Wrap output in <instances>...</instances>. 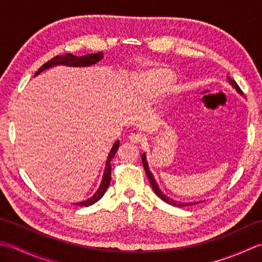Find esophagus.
<instances>
[{
  "label": "esophagus",
  "instance_id": "34e87169",
  "mask_svg": "<svg viewBox=\"0 0 262 262\" xmlns=\"http://www.w3.org/2000/svg\"><path fill=\"white\" fill-rule=\"evenodd\" d=\"M128 138H129V141L134 144H141L143 142V136L140 133H132V134L128 136Z\"/></svg>",
  "mask_w": 262,
  "mask_h": 262
}]
</instances>
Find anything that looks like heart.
Returning a JSON list of instances; mask_svg holds the SVG:
<instances>
[{
	"label": "heart",
	"instance_id": "heart-1",
	"mask_svg": "<svg viewBox=\"0 0 262 262\" xmlns=\"http://www.w3.org/2000/svg\"><path fill=\"white\" fill-rule=\"evenodd\" d=\"M172 76L171 71L164 68H153L136 77L137 85L144 91L157 93L162 91Z\"/></svg>",
	"mask_w": 262,
	"mask_h": 262
}]
</instances>
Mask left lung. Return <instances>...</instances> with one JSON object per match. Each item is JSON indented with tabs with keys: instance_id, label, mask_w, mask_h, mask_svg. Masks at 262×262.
<instances>
[{
	"instance_id": "left-lung-1",
	"label": "left lung",
	"mask_w": 262,
	"mask_h": 262,
	"mask_svg": "<svg viewBox=\"0 0 262 262\" xmlns=\"http://www.w3.org/2000/svg\"><path fill=\"white\" fill-rule=\"evenodd\" d=\"M227 77V80H229V82L231 83V85L235 89V90L240 93V94H242V91H241V89L238 88V85H237V83L235 82V81H233V80H231V77L230 76H226ZM142 162H143V165H144V169H145V172H146V176H147V178H148V181H149V183H151V186H152V188H153V190H154V192L158 194V196L163 200V202H165L166 204H169V205H172V206H176V207H186V206H191V205H196V204H199V203H202V202H193V203H179V202H177V200H173V199H171L170 197H168V196H165V194L160 190V188H159V186H158V182L155 181V179H154V177H153V174H152V172L149 171V168H148V164H147V161H146V157H145V154H143L142 155Z\"/></svg>"
}]
</instances>
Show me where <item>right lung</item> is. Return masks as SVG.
<instances>
[{"label": "right lung", "instance_id": "add662e5", "mask_svg": "<svg viewBox=\"0 0 262 262\" xmlns=\"http://www.w3.org/2000/svg\"><path fill=\"white\" fill-rule=\"evenodd\" d=\"M102 57H103L102 52L96 53V54L84 55V56H81V57L74 56L73 54L58 55V56L53 57L51 60H48L47 63L43 64L41 68L36 72L35 76H37L38 74H40L42 71L48 70L49 68H53V66H56V65L73 66V68H84V66H91V65H94L96 63L100 62V60L102 59ZM118 147H119V141H117L113 145V148L110 149V153L108 155L107 162H105V168H104V171H103L102 180H101V183H100V186L98 188V190L96 191V193H94L92 197L84 200V202L75 203L76 206H83V207H88V206H91L94 203H97L100 198H102L105 190H107V188L110 185V180H111V164H110L111 159L115 157V154L117 152V149H118Z\"/></svg>", "mask_w": 262, "mask_h": 262}]
</instances>
